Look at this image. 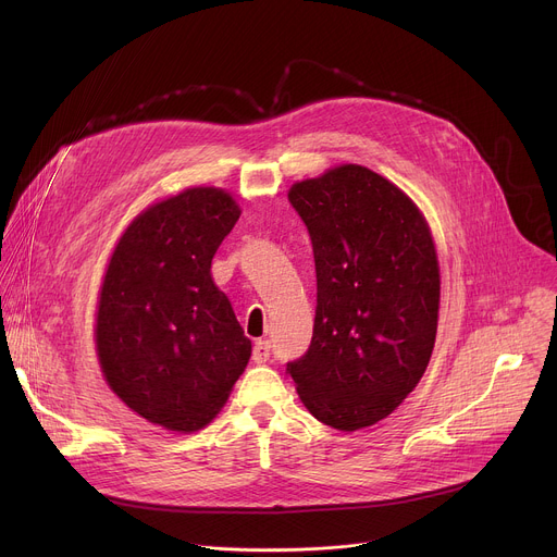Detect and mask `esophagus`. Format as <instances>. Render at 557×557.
Masks as SVG:
<instances>
[{"mask_svg": "<svg viewBox=\"0 0 557 557\" xmlns=\"http://www.w3.org/2000/svg\"><path fill=\"white\" fill-rule=\"evenodd\" d=\"M271 359V344L269 342H256L253 346V361L256 363H267Z\"/></svg>", "mask_w": 557, "mask_h": 557, "instance_id": "1", "label": "esophagus"}]
</instances>
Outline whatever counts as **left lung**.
<instances>
[{
    "label": "left lung",
    "instance_id": "8db88e82",
    "mask_svg": "<svg viewBox=\"0 0 557 557\" xmlns=\"http://www.w3.org/2000/svg\"><path fill=\"white\" fill-rule=\"evenodd\" d=\"M314 256L317 308L304 357L286 363L308 412L355 432L421 381L436 339L441 275L430 226L399 189L342 165L288 191Z\"/></svg>",
    "mask_w": 557,
    "mask_h": 557
}]
</instances>
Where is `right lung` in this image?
<instances>
[{
    "instance_id": "1",
    "label": "right lung",
    "mask_w": 557,
    "mask_h": 557,
    "mask_svg": "<svg viewBox=\"0 0 557 557\" xmlns=\"http://www.w3.org/2000/svg\"><path fill=\"white\" fill-rule=\"evenodd\" d=\"M240 218L215 187L145 209L121 235L97 312V355L119 399L174 432L205 428L245 372L251 342L211 260Z\"/></svg>"
}]
</instances>
